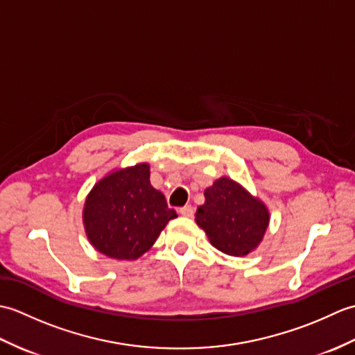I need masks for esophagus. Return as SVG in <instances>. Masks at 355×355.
Listing matches in <instances>:
<instances>
[{"label": "esophagus", "mask_w": 355, "mask_h": 355, "mask_svg": "<svg viewBox=\"0 0 355 355\" xmlns=\"http://www.w3.org/2000/svg\"><path fill=\"white\" fill-rule=\"evenodd\" d=\"M180 214H182V215L186 216V218H191V216L193 215V207H192L191 205H187V206L180 209Z\"/></svg>", "instance_id": "esophagus-1"}]
</instances>
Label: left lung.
<instances>
[{
    "mask_svg": "<svg viewBox=\"0 0 355 355\" xmlns=\"http://www.w3.org/2000/svg\"><path fill=\"white\" fill-rule=\"evenodd\" d=\"M205 198L195 221L215 248L230 256H245L261 244L270 223L268 209L261 200L227 177L207 187Z\"/></svg>",
    "mask_w": 355,
    "mask_h": 355,
    "instance_id": "1",
    "label": "left lung"
}]
</instances>
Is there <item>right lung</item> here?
<instances>
[{"label":"right lung","instance_id":"right-lung-1","mask_svg":"<svg viewBox=\"0 0 355 355\" xmlns=\"http://www.w3.org/2000/svg\"><path fill=\"white\" fill-rule=\"evenodd\" d=\"M149 164L117 169L94 184L84 206L89 243L105 256L132 261L154 245L177 214L150 186Z\"/></svg>","mask_w":355,"mask_h":355}]
</instances>
